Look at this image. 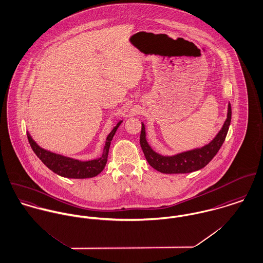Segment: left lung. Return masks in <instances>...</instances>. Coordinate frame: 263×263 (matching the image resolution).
I'll return each instance as SVG.
<instances>
[{"mask_svg": "<svg viewBox=\"0 0 263 263\" xmlns=\"http://www.w3.org/2000/svg\"><path fill=\"white\" fill-rule=\"evenodd\" d=\"M231 104H228L227 119L216 137L206 145L201 148L177 153L172 156H164L155 152L146 140L145 126L142 123L140 134V145L148 163L162 174H189L204 167L218 153L225 141L231 123Z\"/></svg>", "mask_w": 263, "mask_h": 263, "instance_id": "8db88e82", "label": "left lung"}]
</instances>
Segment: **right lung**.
Masks as SVG:
<instances>
[{
	"label": "right lung",
	"instance_id": "add662e5",
	"mask_svg": "<svg viewBox=\"0 0 263 263\" xmlns=\"http://www.w3.org/2000/svg\"><path fill=\"white\" fill-rule=\"evenodd\" d=\"M122 122L123 121H120L108 135L102 156L100 158L88 160V161L73 159L70 157H66L60 154L50 152L48 150H45L41 148L32 139L29 132H27V137H28L30 146L34 151V153L50 171L63 177L88 178V177H93L99 175L106 166L111 141L117 131L118 127L121 125Z\"/></svg>",
	"mask_w": 263,
	"mask_h": 263
}]
</instances>
